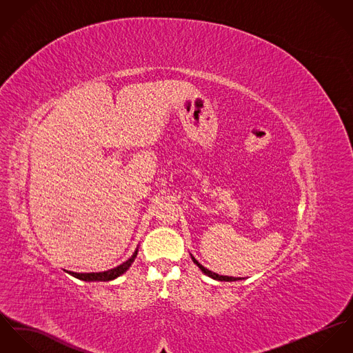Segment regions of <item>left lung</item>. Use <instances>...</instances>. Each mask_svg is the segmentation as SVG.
<instances>
[{
    "instance_id": "8db88e82",
    "label": "left lung",
    "mask_w": 353,
    "mask_h": 353,
    "mask_svg": "<svg viewBox=\"0 0 353 353\" xmlns=\"http://www.w3.org/2000/svg\"><path fill=\"white\" fill-rule=\"evenodd\" d=\"M190 258H192V261H193V263L201 270V272H204L205 275H208L210 278H212V279H216V281H221V282H234V281H241V279H244V278H236V276H228V275H220V274H216V272H211V270H208L207 268H204L203 265H200L196 259H194V256L190 254Z\"/></svg>"
}]
</instances>
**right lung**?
<instances>
[{
    "instance_id": "obj_1",
    "label": "right lung",
    "mask_w": 353,
    "mask_h": 353,
    "mask_svg": "<svg viewBox=\"0 0 353 353\" xmlns=\"http://www.w3.org/2000/svg\"><path fill=\"white\" fill-rule=\"evenodd\" d=\"M137 254H138V247L136 248V251L133 252V255L126 261L123 262L122 265L108 270V272H67L68 274H71L72 276L81 279V281H85V282H109L112 281L115 278H118L119 275L125 274V272L129 270V268L132 266V263L134 262V259L137 258Z\"/></svg>"
}]
</instances>
